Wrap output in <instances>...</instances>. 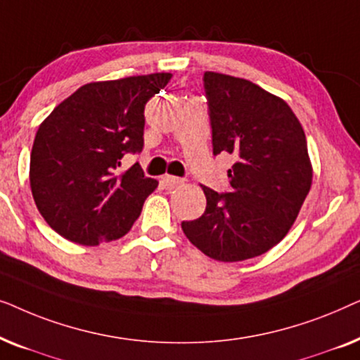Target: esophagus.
Listing matches in <instances>:
<instances>
[{
	"instance_id": "34e87169",
	"label": "esophagus",
	"mask_w": 360,
	"mask_h": 360,
	"mask_svg": "<svg viewBox=\"0 0 360 360\" xmlns=\"http://www.w3.org/2000/svg\"><path fill=\"white\" fill-rule=\"evenodd\" d=\"M162 181H164V185L169 186V188H174V186L184 184V179H180V176H174V175H164Z\"/></svg>"
}]
</instances>
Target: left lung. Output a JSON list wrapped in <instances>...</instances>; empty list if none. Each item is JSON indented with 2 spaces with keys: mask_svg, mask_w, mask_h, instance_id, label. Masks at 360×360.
<instances>
[{
  "mask_svg": "<svg viewBox=\"0 0 360 360\" xmlns=\"http://www.w3.org/2000/svg\"><path fill=\"white\" fill-rule=\"evenodd\" d=\"M213 154L236 157L226 193L201 185L206 210L181 229L201 252L239 262L277 245L297 219L309 186L307 137L282 98L223 73L203 75Z\"/></svg>",
  "mask_w": 360,
  "mask_h": 360,
  "instance_id": "8db88e82",
  "label": "left lung"
}]
</instances>
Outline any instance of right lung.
Instances as JSON below:
<instances>
[{
	"mask_svg": "<svg viewBox=\"0 0 360 360\" xmlns=\"http://www.w3.org/2000/svg\"><path fill=\"white\" fill-rule=\"evenodd\" d=\"M170 73L95 82L63 100L39 126L31 152V190L53 231L72 243L120 239L139 218L159 181L139 164L120 174L126 154L144 147V108Z\"/></svg>",
	"mask_w": 360,
	"mask_h": 360,
	"instance_id": "add662e5",
	"label": "right lung"
}]
</instances>
